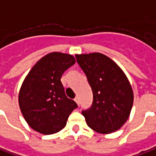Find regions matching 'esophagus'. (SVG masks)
Returning a JSON list of instances; mask_svg holds the SVG:
<instances>
[{
	"instance_id": "esophagus-1",
	"label": "esophagus",
	"mask_w": 156,
	"mask_h": 156,
	"mask_svg": "<svg viewBox=\"0 0 156 156\" xmlns=\"http://www.w3.org/2000/svg\"><path fill=\"white\" fill-rule=\"evenodd\" d=\"M75 102H76V103H77V104H78V105H79V99H78V97H76V98H75Z\"/></svg>"
}]
</instances>
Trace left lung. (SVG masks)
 I'll return each instance as SVG.
<instances>
[{"label":"left lung","mask_w":156,"mask_h":156,"mask_svg":"<svg viewBox=\"0 0 156 156\" xmlns=\"http://www.w3.org/2000/svg\"><path fill=\"white\" fill-rule=\"evenodd\" d=\"M93 93L90 110L82 112L91 129L110 134L121 129L130 115L134 93L131 84L110 58L100 52L76 54Z\"/></svg>","instance_id":"left-lung-1"}]
</instances>
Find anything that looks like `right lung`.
Returning a JSON list of instances; mask_svg holds the SVG:
<instances>
[{
	"mask_svg": "<svg viewBox=\"0 0 156 156\" xmlns=\"http://www.w3.org/2000/svg\"><path fill=\"white\" fill-rule=\"evenodd\" d=\"M75 62L71 54L53 51L41 58L25 78L19 91V106L35 131L43 135L60 131L78 107L66 97L60 81L65 71Z\"/></svg>",
	"mask_w": 156,
	"mask_h": 156,
	"instance_id": "add662e5",
	"label": "right lung"
}]
</instances>
